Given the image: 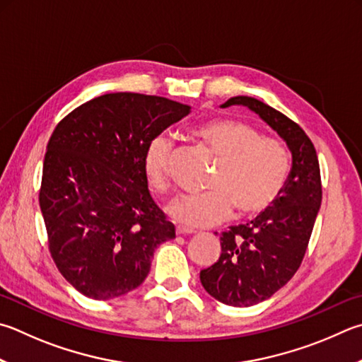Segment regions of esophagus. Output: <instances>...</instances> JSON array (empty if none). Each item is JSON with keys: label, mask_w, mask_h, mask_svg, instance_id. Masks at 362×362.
I'll return each instance as SVG.
<instances>
[{"label": "esophagus", "mask_w": 362, "mask_h": 362, "mask_svg": "<svg viewBox=\"0 0 362 362\" xmlns=\"http://www.w3.org/2000/svg\"><path fill=\"white\" fill-rule=\"evenodd\" d=\"M175 233H177V235H192L196 231H193V229H187V228H183V226H177L175 228Z\"/></svg>", "instance_id": "esophagus-1"}]
</instances>
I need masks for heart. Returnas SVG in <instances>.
<instances>
[{"label":"heart","instance_id":"obj_1","mask_svg":"<svg viewBox=\"0 0 362 362\" xmlns=\"http://www.w3.org/2000/svg\"><path fill=\"white\" fill-rule=\"evenodd\" d=\"M194 136L218 156L209 182L210 192L180 194L168 204L174 221L188 228H206L226 220L233 209L240 216L264 212L279 198L288 174L285 150L262 139L253 127L229 118L202 123ZM173 141L158 136L144 155V170L156 192H168Z\"/></svg>","mask_w":362,"mask_h":362}]
</instances>
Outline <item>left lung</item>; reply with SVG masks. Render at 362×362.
<instances>
[{"instance_id":"left-lung-1","label":"left lung","mask_w":362,"mask_h":362,"mask_svg":"<svg viewBox=\"0 0 362 362\" xmlns=\"http://www.w3.org/2000/svg\"><path fill=\"white\" fill-rule=\"evenodd\" d=\"M229 106L255 112L291 153L290 175L274 206L223 233L218 261L199 274L204 290L216 300L250 307L277 293L300 266L321 206L320 164L312 141L279 110L248 96H234L220 107Z\"/></svg>"}]
</instances>
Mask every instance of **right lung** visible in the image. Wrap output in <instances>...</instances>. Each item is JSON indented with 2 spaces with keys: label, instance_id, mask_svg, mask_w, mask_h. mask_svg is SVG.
<instances>
[{
  "label": "right lung",
  "instance_id": "add662e5",
  "mask_svg": "<svg viewBox=\"0 0 362 362\" xmlns=\"http://www.w3.org/2000/svg\"><path fill=\"white\" fill-rule=\"evenodd\" d=\"M192 106L109 93L58 123L44 156L39 206L58 271L78 293L110 300L136 290L175 228L148 192V144Z\"/></svg>",
  "mask_w": 362,
  "mask_h": 362
}]
</instances>
